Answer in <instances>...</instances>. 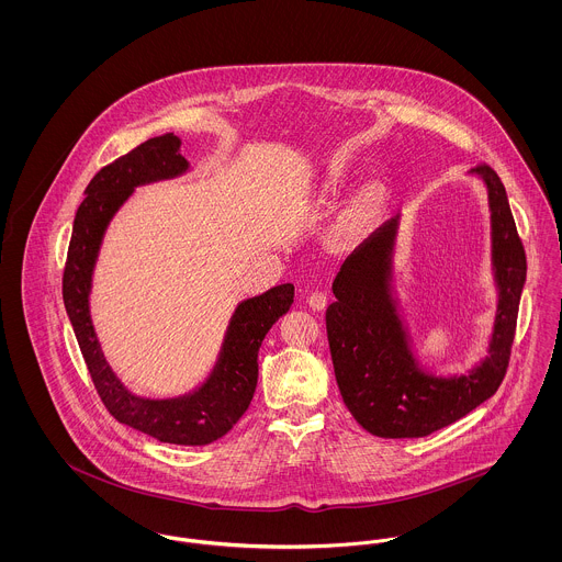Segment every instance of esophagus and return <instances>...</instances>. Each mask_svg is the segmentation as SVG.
I'll return each instance as SVG.
<instances>
[{
	"label": "esophagus",
	"mask_w": 562,
	"mask_h": 562,
	"mask_svg": "<svg viewBox=\"0 0 562 562\" xmlns=\"http://www.w3.org/2000/svg\"><path fill=\"white\" fill-rule=\"evenodd\" d=\"M307 305H310L312 310L321 312V310H325V305H327V295H325V293H312V295L307 297Z\"/></svg>",
	"instance_id": "esophagus-1"
}]
</instances>
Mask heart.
Here are the masks:
<instances>
[{"instance_id": "heart-1", "label": "heart", "mask_w": 562, "mask_h": 562, "mask_svg": "<svg viewBox=\"0 0 562 562\" xmlns=\"http://www.w3.org/2000/svg\"><path fill=\"white\" fill-rule=\"evenodd\" d=\"M325 190H329V188H325ZM385 199H387V190H385L383 183H376V181H374V183L366 186V188L361 190V194L357 196L352 216H355L357 222H361V224L368 222V220H372V217L381 212Z\"/></svg>"}]
</instances>
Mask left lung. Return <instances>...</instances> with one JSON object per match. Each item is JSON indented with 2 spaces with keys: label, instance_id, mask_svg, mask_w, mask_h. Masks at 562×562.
<instances>
[{
  "label": "left lung",
  "instance_id": "left-lung-1",
  "mask_svg": "<svg viewBox=\"0 0 562 562\" xmlns=\"http://www.w3.org/2000/svg\"><path fill=\"white\" fill-rule=\"evenodd\" d=\"M473 173L487 186L498 305L487 357L469 374H428L411 350L391 295L400 216L379 226L334 280L336 302L325 321L336 381L350 415L374 436L419 438L447 428L492 397L505 379L526 282V252L501 177L487 165Z\"/></svg>",
  "mask_w": 562,
  "mask_h": 562
}]
</instances>
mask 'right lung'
Listing matches in <instances>:
<instances>
[{"label":"right lung","instance_id":"add662e5","mask_svg":"<svg viewBox=\"0 0 562 562\" xmlns=\"http://www.w3.org/2000/svg\"><path fill=\"white\" fill-rule=\"evenodd\" d=\"M173 132L154 136L93 175L75 217L64 269V303L87 370L106 411L138 432L171 445H210L228 432L248 411L259 381V348L271 325L295 297L293 284H280L239 303L210 379L188 395L149 400L130 393L106 363L89 316L91 276L111 217L136 186L173 179L188 171Z\"/></svg>","mask_w":562,"mask_h":562}]
</instances>
